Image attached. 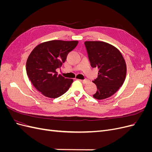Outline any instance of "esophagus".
Instances as JSON below:
<instances>
[{
	"label": "esophagus",
	"instance_id": "1",
	"mask_svg": "<svg viewBox=\"0 0 152 152\" xmlns=\"http://www.w3.org/2000/svg\"><path fill=\"white\" fill-rule=\"evenodd\" d=\"M80 82H82V83H83V84H86V83H87V82H89V80H87V79L80 80Z\"/></svg>",
	"mask_w": 152,
	"mask_h": 152
}]
</instances>
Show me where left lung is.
<instances>
[{
  "label": "left lung",
  "mask_w": 152,
  "mask_h": 152,
  "mask_svg": "<svg viewBox=\"0 0 152 152\" xmlns=\"http://www.w3.org/2000/svg\"><path fill=\"white\" fill-rule=\"evenodd\" d=\"M91 66L97 68L98 76L93 81L97 86L93 97L103 99L114 94L125 80L127 67L121 52L112 45L101 41L84 42Z\"/></svg>",
  "instance_id": "left-lung-1"
}]
</instances>
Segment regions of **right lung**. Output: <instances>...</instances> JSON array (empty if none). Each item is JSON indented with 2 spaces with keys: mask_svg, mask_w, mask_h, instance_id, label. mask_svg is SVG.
<instances>
[{
  "mask_svg": "<svg viewBox=\"0 0 152 152\" xmlns=\"http://www.w3.org/2000/svg\"><path fill=\"white\" fill-rule=\"evenodd\" d=\"M78 41L50 40L40 44L32 50L26 61V73L32 84L43 95L50 98L61 96L69 89L72 79L56 72L65 61L68 54Z\"/></svg>",
  "mask_w": 152,
  "mask_h": 152,
  "instance_id": "right-lung-1",
  "label": "right lung"
}]
</instances>
